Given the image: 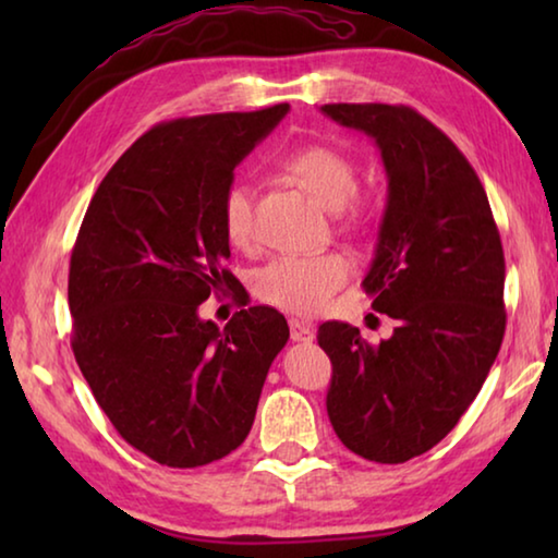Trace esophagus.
Returning a JSON list of instances; mask_svg holds the SVG:
<instances>
[{
	"mask_svg": "<svg viewBox=\"0 0 558 558\" xmlns=\"http://www.w3.org/2000/svg\"><path fill=\"white\" fill-rule=\"evenodd\" d=\"M313 327L300 323V319H290V339L292 342H313Z\"/></svg>",
	"mask_w": 558,
	"mask_h": 558,
	"instance_id": "34e87169",
	"label": "esophagus"
}]
</instances>
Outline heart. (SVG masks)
Segmentation results:
<instances>
[{
	"instance_id": "b5f03b06",
	"label": "heart",
	"mask_w": 558,
	"mask_h": 558,
	"mask_svg": "<svg viewBox=\"0 0 558 558\" xmlns=\"http://www.w3.org/2000/svg\"><path fill=\"white\" fill-rule=\"evenodd\" d=\"M282 172L307 189L315 199L335 209L339 219L354 223L359 206L354 204L356 169L349 159L327 145H305L282 157ZM223 233L235 248H251L256 241L253 229V192L245 182H233L221 199ZM347 256L337 251L315 256H278L266 263L253 278V290L263 302L300 315H315L349 278Z\"/></svg>"
}]
</instances>
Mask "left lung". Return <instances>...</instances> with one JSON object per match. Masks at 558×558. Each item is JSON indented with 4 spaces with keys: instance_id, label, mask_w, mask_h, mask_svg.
<instances>
[{
    "instance_id": "left-lung-1",
    "label": "left lung",
    "mask_w": 558,
    "mask_h": 558,
    "mask_svg": "<svg viewBox=\"0 0 558 558\" xmlns=\"http://www.w3.org/2000/svg\"><path fill=\"white\" fill-rule=\"evenodd\" d=\"M327 118L379 147L389 196L362 288L393 319L369 344L347 323L317 342L332 362L327 415L344 446L405 462L456 428L505 337V253L487 194L446 132L409 106L332 102Z\"/></svg>"
}]
</instances>
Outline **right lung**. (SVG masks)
Segmentation results:
<instances>
[{
	"label": "right lung",
	"instance_id": "right-lung-1",
	"mask_svg": "<svg viewBox=\"0 0 558 558\" xmlns=\"http://www.w3.org/2000/svg\"><path fill=\"white\" fill-rule=\"evenodd\" d=\"M290 106L179 118L147 130L93 194L69 270L71 347L132 448L167 468L221 460L248 436L290 329L256 305L223 329L199 317L239 280L221 223L233 169Z\"/></svg>",
	"mask_w": 558,
	"mask_h": 558
}]
</instances>
